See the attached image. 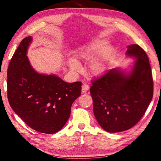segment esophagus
<instances>
[{"instance_id":"esophagus-1","label":"esophagus","mask_w":161,"mask_h":161,"mask_svg":"<svg viewBox=\"0 0 161 161\" xmlns=\"http://www.w3.org/2000/svg\"><path fill=\"white\" fill-rule=\"evenodd\" d=\"M89 89V86L86 83H84L81 87V92L82 93H86Z\"/></svg>"}]
</instances>
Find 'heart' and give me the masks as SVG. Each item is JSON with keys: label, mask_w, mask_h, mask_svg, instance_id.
<instances>
[{"label": "heart", "mask_w": 161, "mask_h": 161, "mask_svg": "<svg viewBox=\"0 0 161 161\" xmlns=\"http://www.w3.org/2000/svg\"><path fill=\"white\" fill-rule=\"evenodd\" d=\"M107 44L106 40H93L83 46L76 55L78 59L92 57L89 64V70L92 75L97 76L103 74L115 56V48L113 46L105 48ZM69 64L74 70H77L80 66L78 61L75 58L69 59Z\"/></svg>", "instance_id": "obj_1"}]
</instances>
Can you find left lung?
<instances>
[{
    "label": "left lung",
    "instance_id": "8db88e82",
    "mask_svg": "<svg viewBox=\"0 0 161 161\" xmlns=\"http://www.w3.org/2000/svg\"><path fill=\"white\" fill-rule=\"evenodd\" d=\"M126 55L136 61L129 72L119 68L92 81L90 92L98 124L109 132L130 129L144 115L153 98L149 61L140 46H127Z\"/></svg>",
    "mask_w": 161,
    "mask_h": 161
}]
</instances>
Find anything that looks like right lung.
I'll return each mask as SVG.
<instances>
[{
  "instance_id": "obj_1",
  "label": "right lung",
  "mask_w": 161,
  "mask_h": 161,
  "mask_svg": "<svg viewBox=\"0 0 161 161\" xmlns=\"http://www.w3.org/2000/svg\"><path fill=\"white\" fill-rule=\"evenodd\" d=\"M32 36L25 38L8 69V99L15 113L32 129L53 134L69 119L74 101L81 95V82L66 83L54 74H41L27 56Z\"/></svg>"
}]
</instances>
